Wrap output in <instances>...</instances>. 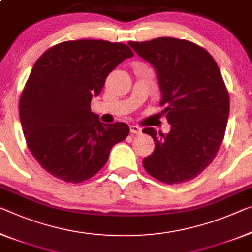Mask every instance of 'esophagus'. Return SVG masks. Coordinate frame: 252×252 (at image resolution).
Listing matches in <instances>:
<instances>
[{
  "instance_id": "obj_1",
  "label": "esophagus",
  "mask_w": 252,
  "mask_h": 252,
  "mask_svg": "<svg viewBox=\"0 0 252 252\" xmlns=\"http://www.w3.org/2000/svg\"><path fill=\"white\" fill-rule=\"evenodd\" d=\"M129 129H130V133H133L135 135H141L142 134V128L139 126L130 125L129 126Z\"/></svg>"
}]
</instances>
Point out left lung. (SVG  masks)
I'll return each instance as SVG.
<instances>
[{"instance_id": "8db88e82", "label": "left lung", "mask_w": 252, "mask_h": 252, "mask_svg": "<svg viewBox=\"0 0 252 252\" xmlns=\"http://www.w3.org/2000/svg\"><path fill=\"white\" fill-rule=\"evenodd\" d=\"M128 45L156 68L168 134L152 128L156 148L143 160L144 169L161 183L173 185L196 178L212 163L225 134L229 92L212 55L191 41L171 37Z\"/></svg>"}]
</instances>
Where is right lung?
I'll use <instances>...</instances> for the list:
<instances>
[{"mask_svg": "<svg viewBox=\"0 0 252 252\" xmlns=\"http://www.w3.org/2000/svg\"><path fill=\"white\" fill-rule=\"evenodd\" d=\"M134 56L121 42L94 39L57 44L37 60L19 102L30 152L50 175L65 183L90 179L125 139V123L103 124L91 111L109 73Z\"/></svg>", "mask_w": 252, "mask_h": 252, "instance_id": "obj_1", "label": "right lung"}]
</instances>
